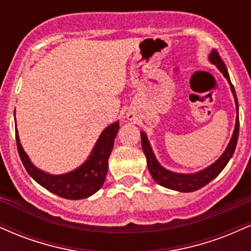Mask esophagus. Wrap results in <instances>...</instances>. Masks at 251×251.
Returning a JSON list of instances; mask_svg holds the SVG:
<instances>
[{"label":"esophagus","mask_w":251,"mask_h":251,"mask_svg":"<svg viewBox=\"0 0 251 251\" xmlns=\"http://www.w3.org/2000/svg\"><path fill=\"white\" fill-rule=\"evenodd\" d=\"M127 119H128V120H131V122H132V120L134 119V114H132V113H127Z\"/></svg>","instance_id":"obj_1"}]
</instances>
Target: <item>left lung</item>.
Segmentation results:
<instances>
[{
	"label": "left lung",
	"instance_id": "1",
	"mask_svg": "<svg viewBox=\"0 0 251 251\" xmlns=\"http://www.w3.org/2000/svg\"><path fill=\"white\" fill-rule=\"evenodd\" d=\"M209 61L215 65L216 67L220 70V72L223 74L224 77L227 80L230 85V89H231V93L234 96L235 99V105H236V112H237V116H236V123H235V128L234 133L231 135V139H230L229 144H227L226 149L224 150V152L222 155L216 160L215 163H212L211 165L206 166L205 169L201 170L198 172H194V174H179V172H174L170 171V170L165 169L164 166L158 162V159L155 158L153 153V150H152L151 144H150L148 135L145 132H140L142 135V148L144 153L146 155V162H148V168L150 174H151L152 178H153L155 183H158L159 185L164 186L166 189L175 190V191L179 192H192L196 190L203 188L206 184L210 183L214 178L217 177L221 174L222 170L226 166V164L229 163V160L231 159L232 154H234L236 145H237V139H238V129H240V119H238V101L237 97H236V92L234 86H232L231 81H230L229 73L224 65V62L222 61L221 56L218 55L217 50H212L211 53L209 54Z\"/></svg>",
	"mask_w": 251,
	"mask_h": 251
}]
</instances>
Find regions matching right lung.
<instances>
[{"instance_id": "add662e5", "label": "right lung", "mask_w": 251, "mask_h": 251, "mask_svg": "<svg viewBox=\"0 0 251 251\" xmlns=\"http://www.w3.org/2000/svg\"><path fill=\"white\" fill-rule=\"evenodd\" d=\"M118 131L119 122L108 125L99 135L87 159L79 168L62 175H51L36 168L22 148L17 128L15 129V137L20 158L30 177L54 195L66 200L76 201L88 198L102 186L107 175L108 158Z\"/></svg>"}]
</instances>
